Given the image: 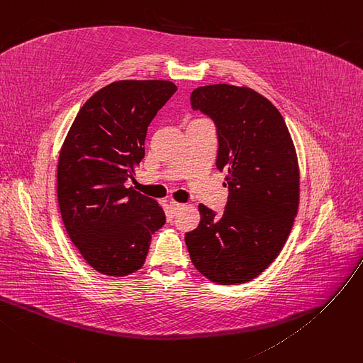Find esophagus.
Returning a JSON list of instances; mask_svg holds the SVG:
<instances>
[{
    "instance_id": "1",
    "label": "esophagus",
    "mask_w": 363,
    "mask_h": 363,
    "mask_svg": "<svg viewBox=\"0 0 363 363\" xmlns=\"http://www.w3.org/2000/svg\"><path fill=\"white\" fill-rule=\"evenodd\" d=\"M169 206H171V208H172V213H174V214H177L181 208H184V204L177 203V201H171V204H169Z\"/></svg>"
}]
</instances>
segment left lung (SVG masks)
Instances as JSON below:
<instances>
[{
    "label": "left lung",
    "instance_id": "8db88e82",
    "mask_svg": "<svg viewBox=\"0 0 363 363\" xmlns=\"http://www.w3.org/2000/svg\"><path fill=\"white\" fill-rule=\"evenodd\" d=\"M191 106L216 125V166L228 171L222 214L200 204L197 229L185 233L196 269L219 284L250 281L281 251L299 204V169L277 108L248 87L210 84L191 93Z\"/></svg>",
    "mask_w": 363,
    "mask_h": 363
}]
</instances>
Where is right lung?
<instances>
[{
	"label": "right lung",
	"instance_id": "1",
	"mask_svg": "<svg viewBox=\"0 0 363 363\" xmlns=\"http://www.w3.org/2000/svg\"><path fill=\"white\" fill-rule=\"evenodd\" d=\"M177 86L166 80H123L96 91L82 106L58 160L57 192L72 244L94 270L127 276L146 261L152 235L166 216L125 182L144 157L157 111Z\"/></svg>",
	"mask_w": 363,
	"mask_h": 363
}]
</instances>
